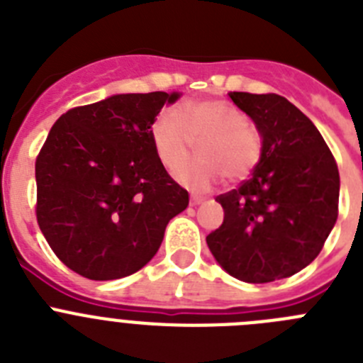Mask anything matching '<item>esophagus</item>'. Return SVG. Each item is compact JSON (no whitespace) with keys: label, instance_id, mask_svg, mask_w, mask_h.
Masks as SVG:
<instances>
[{"label":"esophagus","instance_id":"esophagus-1","mask_svg":"<svg viewBox=\"0 0 363 363\" xmlns=\"http://www.w3.org/2000/svg\"><path fill=\"white\" fill-rule=\"evenodd\" d=\"M205 201V198H201V196H191V205H200V203H203Z\"/></svg>","mask_w":363,"mask_h":363}]
</instances>
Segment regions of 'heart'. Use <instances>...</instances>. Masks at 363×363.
I'll return each mask as SVG.
<instances>
[{
    "instance_id": "1",
    "label": "heart",
    "mask_w": 363,
    "mask_h": 363,
    "mask_svg": "<svg viewBox=\"0 0 363 363\" xmlns=\"http://www.w3.org/2000/svg\"><path fill=\"white\" fill-rule=\"evenodd\" d=\"M156 156L165 169L174 171L186 161L194 143L202 142L201 160L180 167L176 179L192 191H205L223 174L242 182L255 172L264 142L242 108L227 101H189L178 111L160 112L150 127Z\"/></svg>"
}]
</instances>
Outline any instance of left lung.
I'll list each match as a JSON object with an SVG mask.
<instances>
[{"mask_svg":"<svg viewBox=\"0 0 363 363\" xmlns=\"http://www.w3.org/2000/svg\"><path fill=\"white\" fill-rule=\"evenodd\" d=\"M229 98L256 123L264 154L251 179L216 198L225 216L207 245L247 284L293 277L320 255L335 227L338 165L313 121L284 96Z\"/></svg>","mask_w":363,"mask_h":363,"instance_id":"obj_1","label":"left lung"}]
</instances>
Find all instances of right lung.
Here are the masks:
<instances>
[{
	"instance_id": "right-lung-1",
	"label": "right lung",
	"mask_w": 363,
	"mask_h": 363,
	"mask_svg": "<svg viewBox=\"0 0 363 363\" xmlns=\"http://www.w3.org/2000/svg\"><path fill=\"white\" fill-rule=\"evenodd\" d=\"M178 92L116 94L74 107L52 125L36 158L38 225L54 255L89 280L140 271L167 223L187 209L156 156L150 127Z\"/></svg>"
}]
</instances>
